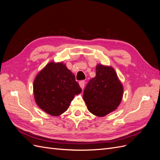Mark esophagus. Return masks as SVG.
<instances>
[{"mask_svg":"<svg viewBox=\"0 0 160 160\" xmlns=\"http://www.w3.org/2000/svg\"><path fill=\"white\" fill-rule=\"evenodd\" d=\"M85 83V81H81L79 82V85H80L81 89H83V88H84Z\"/></svg>","mask_w":160,"mask_h":160,"instance_id":"obj_1","label":"esophagus"}]
</instances>
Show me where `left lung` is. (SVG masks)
<instances>
[{
    "instance_id": "left-lung-1",
    "label": "left lung",
    "mask_w": 160,
    "mask_h": 160,
    "mask_svg": "<svg viewBox=\"0 0 160 160\" xmlns=\"http://www.w3.org/2000/svg\"><path fill=\"white\" fill-rule=\"evenodd\" d=\"M123 92V85L112 67L98 65L96 75L87 84L83 98L91 113L103 117L117 109Z\"/></svg>"
}]
</instances>
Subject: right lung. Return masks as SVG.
Here are the masks:
<instances>
[{
  "label": "right lung",
  "mask_w": 160,
  "mask_h": 160,
  "mask_svg": "<svg viewBox=\"0 0 160 160\" xmlns=\"http://www.w3.org/2000/svg\"><path fill=\"white\" fill-rule=\"evenodd\" d=\"M81 91L75 75L62 62H49L38 72L33 83L37 105L52 116L63 113L75 95Z\"/></svg>",
  "instance_id": "right-lung-1"
}]
</instances>
